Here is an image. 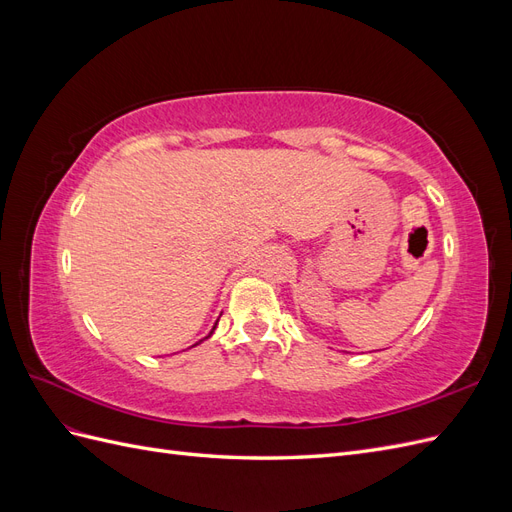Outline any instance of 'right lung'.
I'll return each mask as SVG.
<instances>
[{"mask_svg": "<svg viewBox=\"0 0 512 512\" xmlns=\"http://www.w3.org/2000/svg\"><path fill=\"white\" fill-rule=\"evenodd\" d=\"M215 327H218V322H215V324H213V329H211V333H209V335H207V337H203V339H198V342H196V344H194V346H198V344H203V342H205V339H209V337H211V335H213V331H215ZM194 346H190V348H194Z\"/></svg>", "mask_w": 512, "mask_h": 512, "instance_id": "add662e5", "label": "right lung"}]
</instances>
